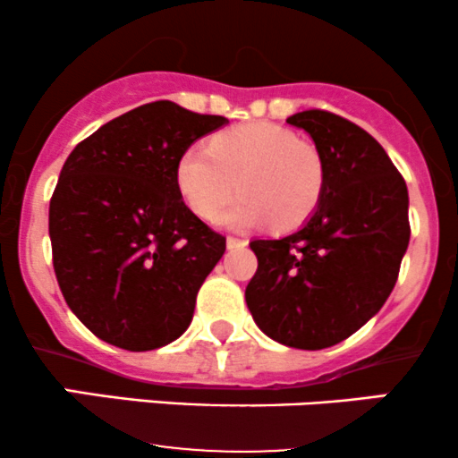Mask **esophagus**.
Returning <instances> with one entry per match:
<instances>
[{
    "instance_id": "obj_1",
    "label": "esophagus",
    "mask_w": 458,
    "mask_h": 458,
    "mask_svg": "<svg viewBox=\"0 0 458 458\" xmlns=\"http://www.w3.org/2000/svg\"><path fill=\"white\" fill-rule=\"evenodd\" d=\"M225 245H228V250H241V247L247 245V241L236 239V236H228V239H225Z\"/></svg>"
}]
</instances>
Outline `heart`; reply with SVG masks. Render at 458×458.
<instances>
[{
	"instance_id": "b5f03b06",
	"label": "heart",
	"mask_w": 458,
	"mask_h": 458,
	"mask_svg": "<svg viewBox=\"0 0 458 458\" xmlns=\"http://www.w3.org/2000/svg\"><path fill=\"white\" fill-rule=\"evenodd\" d=\"M176 181L199 217L215 211L230 228H254L273 222L280 230L301 225L317 211L327 182V163L314 141L273 123H250L222 131L208 148L189 146L178 159Z\"/></svg>"
}]
</instances>
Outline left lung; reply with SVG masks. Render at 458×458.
<instances>
[{"label":"left lung","instance_id":"left-lung-1","mask_svg":"<svg viewBox=\"0 0 458 458\" xmlns=\"http://www.w3.org/2000/svg\"><path fill=\"white\" fill-rule=\"evenodd\" d=\"M323 150L327 182L297 233L256 239L245 288L256 325L276 343L318 351L379 312L409 245V193L383 146L340 115L308 109L286 120Z\"/></svg>","mask_w":458,"mask_h":458}]
</instances>
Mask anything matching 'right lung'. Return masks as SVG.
Here are the masks:
<instances>
[{"label": "right lung", "instance_id": "right-lung-1", "mask_svg": "<svg viewBox=\"0 0 458 458\" xmlns=\"http://www.w3.org/2000/svg\"><path fill=\"white\" fill-rule=\"evenodd\" d=\"M224 115L146 103L75 146L49 204L60 291L105 343L152 351L189 327L225 236L182 202L178 159Z\"/></svg>", "mask_w": 458, "mask_h": 458}]
</instances>
